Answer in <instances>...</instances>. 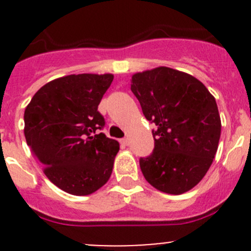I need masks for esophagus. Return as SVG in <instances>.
Segmentation results:
<instances>
[{
	"instance_id": "esophagus-1",
	"label": "esophagus",
	"mask_w": 251,
	"mask_h": 251,
	"mask_svg": "<svg viewBox=\"0 0 251 251\" xmlns=\"http://www.w3.org/2000/svg\"><path fill=\"white\" fill-rule=\"evenodd\" d=\"M120 143L123 144V146H128V138H127V137L123 138V140L120 141Z\"/></svg>"
}]
</instances>
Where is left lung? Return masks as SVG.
<instances>
[{
    "mask_svg": "<svg viewBox=\"0 0 251 251\" xmlns=\"http://www.w3.org/2000/svg\"><path fill=\"white\" fill-rule=\"evenodd\" d=\"M131 91L156 126L153 151L140 158L144 178L164 193L189 191L217 151L221 119L214 96L198 78L166 67L133 75Z\"/></svg>",
    "mask_w": 251,
    "mask_h": 251,
    "instance_id": "1",
    "label": "left lung"
}]
</instances>
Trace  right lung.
I'll list each match as a JSON object with an SVG mask.
<instances>
[{
    "label": "right lung",
    "mask_w": 251,
    "mask_h": 251,
    "mask_svg": "<svg viewBox=\"0 0 251 251\" xmlns=\"http://www.w3.org/2000/svg\"><path fill=\"white\" fill-rule=\"evenodd\" d=\"M111 74H78L55 78L34 95L24 113V135L53 184L74 196L104 186L113 171L119 142L103 132L98 111Z\"/></svg>",
    "instance_id": "1"
}]
</instances>
